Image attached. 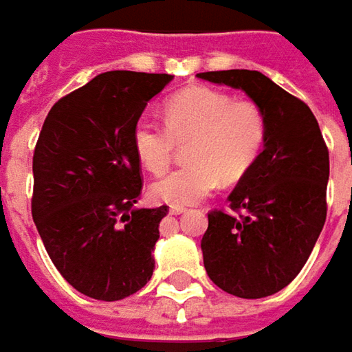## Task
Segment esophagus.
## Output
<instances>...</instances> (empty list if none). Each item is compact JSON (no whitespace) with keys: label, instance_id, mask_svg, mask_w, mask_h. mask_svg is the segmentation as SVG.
<instances>
[{"label":"esophagus","instance_id":"esophagus-1","mask_svg":"<svg viewBox=\"0 0 352 352\" xmlns=\"http://www.w3.org/2000/svg\"><path fill=\"white\" fill-rule=\"evenodd\" d=\"M186 208H170V213L172 215H182V213H186Z\"/></svg>","mask_w":352,"mask_h":352}]
</instances>
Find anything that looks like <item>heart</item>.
Wrapping results in <instances>:
<instances>
[{
  "label": "heart",
  "instance_id": "obj_1",
  "mask_svg": "<svg viewBox=\"0 0 352 352\" xmlns=\"http://www.w3.org/2000/svg\"><path fill=\"white\" fill-rule=\"evenodd\" d=\"M266 133V116L256 103L233 102L229 94L194 86L164 103V125L153 119L137 121L133 148L144 168L160 174L170 166L176 142L192 141V164L151 186L153 199L186 208L210 196L219 182H239L258 160Z\"/></svg>",
  "mask_w": 352,
  "mask_h": 352
}]
</instances>
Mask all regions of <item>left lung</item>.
<instances>
[{"mask_svg": "<svg viewBox=\"0 0 352 352\" xmlns=\"http://www.w3.org/2000/svg\"><path fill=\"white\" fill-rule=\"evenodd\" d=\"M197 78L243 89L266 116L263 153L229 196L239 215L210 211L201 239L215 286L236 298H266L300 274L325 225L329 151L311 109L261 72Z\"/></svg>", "mask_w": 352, "mask_h": 352, "instance_id": "8db88e82", "label": "left lung"}]
</instances>
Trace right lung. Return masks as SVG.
Wrapping results in <instances>:
<instances>
[{"instance_id":"right-lung-1","label":"right lung","mask_w":352,"mask_h":352,"mask_svg":"<svg viewBox=\"0 0 352 352\" xmlns=\"http://www.w3.org/2000/svg\"><path fill=\"white\" fill-rule=\"evenodd\" d=\"M172 78L103 72L54 103L41 129L33 221L64 280L94 300H123L153 276L168 208H135L142 180L133 129Z\"/></svg>"}]
</instances>
